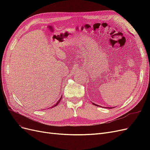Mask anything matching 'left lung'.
Returning <instances> with one entry per match:
<instances>
[{"instance_id": "8db88e82", "label": "left lung", "mask_w": 150, "mask_h": 150, "mask_svg": "<svg viewBox=\"0 0 150 150\" xmlns=\"http://www.w3.org/2000/svg\"><path fill=\"white\" fill-rule=\"evenodd\" d=\"M93 104H94V105L96 106H100L98 105V104H94V103H93ZM107 108H108V109H110V108H111H111H112H112H111V107H107Z\"/></svg>"}]
</instances>
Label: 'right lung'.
I'll list each match as a JSON object with an SVG mask.
<instances>
[{"label": "right lung", "mask_w": 150, "mask_h": 150, "mask_svg": "<svg viewBox=\"0 0 150 150\" xmlns=\"http://www.w3.org/2000/svg\"><path fill=\"white\" fill-rule=\"evenodd\" d=\"M61 98H62V96L61 97V98H60L59 99V101H57V102L56 103V104H54V106H52L51 107V108H54V107H55V106H56L57 105V104H59V102H60V101L61 100Z\"/></svg>", "instance_id": "add662e5"}]
</instances>
